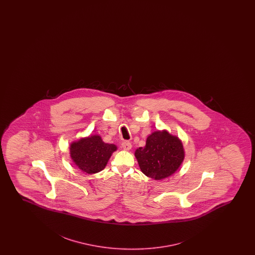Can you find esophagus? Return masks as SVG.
<instances>
[{
    "label": "esophagus",
    "mask_w": 255,
    "mask_h": 255,
    "mask_svg": "<svg viewBox=\"0 0 255 255\" xmlns=\"http://www.w3.org/2000/svg\"><path fill=\"white\" fill-rule=\"evenodd\" d=\"M131 143H129V141H125L122 143V147L124 150H129L131 149Z\"/></svg>",
    "instance_id": "esophagus-1"
}]
</instances>
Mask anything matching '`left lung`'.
<instances>
[{"mask_svg":"<svg viewBox=\"0 0 255 255\" xmlns=\"http://www.w3.org/2000/svg\"><path fill=\"white\" fill-rule=\"evenodd\" d=\"M143 174L155 180L170 177L181 165L185 151L181 140L166 130H157L147 137L146 144L135 151Z\"/></svg>","mask_w":255,"mask_h":255,"instance_id":"8db88e82","label":"left lung"}]
</instances>
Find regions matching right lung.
<instances>
[{
    "label": "right lung",
    "mask_w": 255,
    "mask_h": 255,
    "mask_svg": "<svg viewBox=\"0 0 255 255\" xmlns=\"http://www.w3.org/2000/svg\"><path fill=\"white\" fill-rule=\"evenodd\" d=\"M117 150L113 143H106L98 135L83 137L70 144V157L80 170L94 174L105 169L112 154Z\"/></svg>",
    "instance_id": "obj_1"
}]
</instances>
